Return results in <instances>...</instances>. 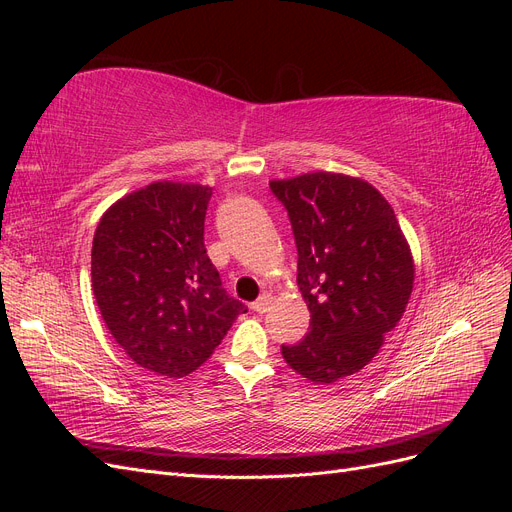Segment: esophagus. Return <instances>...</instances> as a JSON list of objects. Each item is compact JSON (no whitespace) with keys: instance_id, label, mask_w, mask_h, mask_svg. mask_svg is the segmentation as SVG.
<instances>
[{"instance_id":"1","label":"esophagus","mask_w":512,"mask_h":512,"mask_svg":"<svg viewBox=\"0 0 512 512\" xmlns=\"http://www.w3.org/2000/svg\"><path fill=\"white\" fill-rule=\"evenodd\" d=\"M271 303H273V297H271L269 292H265V294H260V297L252 303V309H254L256 314H265Z\"/></svg>"}]
</instances>
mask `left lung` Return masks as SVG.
<instances>
[{
  "mask_svg": "<svg viewBox=\"0 0 512 512\" xmlns=\"http://www.w3.org/2000/svg\"><path fill=\"white\" fill-rule=\"evenodd\" d=\"M269 185L288 211L312 314L303 342L282 346V356L303 378L333 384L374 359L404 316L410 245L389 200L365 179L318 170Z\"/></svg>",
  "mask_w": 512,
  "mask_h": 512,
  "instance_id": "1",
  "label": "left lung"
}]
</instances>
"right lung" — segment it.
I'll return each mask as SVG.
<instances>
[{
    "label": "right lung",
    "instance_id": "add662e5",
    "mask_svg": "<svg viewBox=\"0 0 512 512\" xmlns=\"http://www.w3.org/2000/svg\"><path fill=\"white\" fill-rule=\"evenodd\" d=\"M209 185L156 181L104 211L91 245V288L106 329L153 374L203 365L247 307L226 294L205 250Z\"/></svg>",
    "mask_w": 512,
    "mask_h": 512
}]
</instances>
